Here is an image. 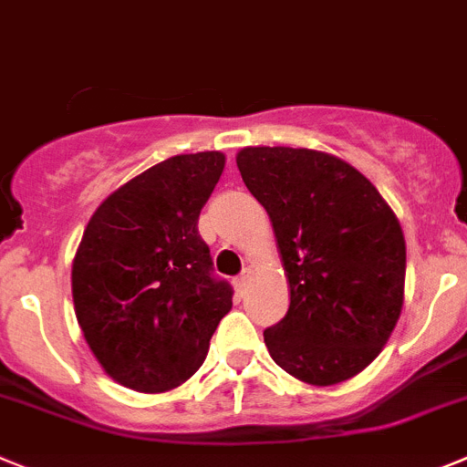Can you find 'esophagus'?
Returning <instances> with one entry per match:
<instances>
[{
  "instance_id": "1",
  "label": "esophagus",
  "mask_w": 467,
  "mask_h": 467,
  "mask_svg": "<svg viewBox=\"0 0 467 467\" xmlns=\"http://www.w3.org/2000/svg\"><path fill=\"white\" fill-rule=\"evenodd\" d=\"M249 279H251V270L249 267H244V272L237 276V281H234V285H237V291L242 293V296L244 291H246V285H249Z\"/></svg>"
}]
</instances>
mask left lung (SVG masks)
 Segmentation results:
<instances>
[{
  "instance_id": "left-lung-1",
  "label": "left lung",
  "mask_w": 467,
  "mask_h": 467,
  "mask_svg": "<svg viewBox=\"0 0 467 467\" xmlns=\"http://www.w3.org/2000/svg\"><path fill=\"white\" fill-rule=\"evenodd\" d=\"M237 167L270 213L291 305L263 333L281 369L333 386L368 368L389 342L405 296V237L396 213L335 155L249 146Z\"/></svg>"
}]
</instances>
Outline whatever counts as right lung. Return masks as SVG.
Wrapping results in <instances>:
<instances>
[{"label": "right lung", "mask_w": 467, "mask_h": 467, "mask_svg": "<svg viewBox=\"0 0 467 467\" xmlns=\"http://www.w3.org/2000/svg\"><path fill=\"white\" fill-rule=\"evenodd\" d=\"M218 150L174 155L104 200L71 267V296L88 347L111 379L162 393L191 379L233 306L197 233L223 174Z\"/></svg>", "instance_id": "1"}]
</instances>
